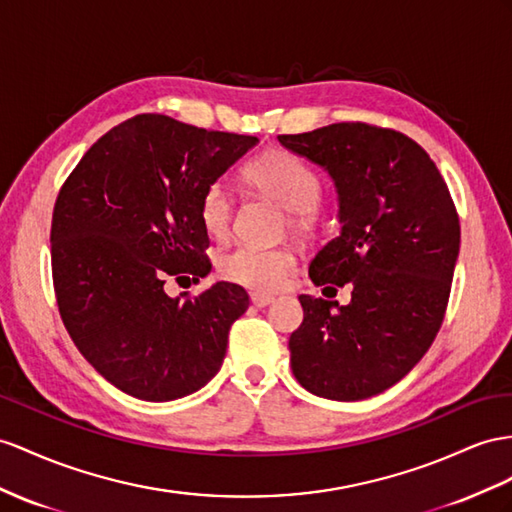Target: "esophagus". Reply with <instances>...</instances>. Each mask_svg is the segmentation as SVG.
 Wrapping results in <instances>:
<instances>
[{
    "label": "esophagus",
    "instance_id": "esophagus-1",
    "mask_svg": "<svg viewBox=\"0 0 512 512\" xmlns=\"http://www.w3.org/2000/svg\"><path fill=\"white\" fill-rule=\"evenodd\" d=\"M274 300V296L272 294H264V292H253L251 294V303L255 305V307H268L270 303Z\"/></svg>",
    "mask_w": 512,
    "mask_h": 512
}]
</instances>
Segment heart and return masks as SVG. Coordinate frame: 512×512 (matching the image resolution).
Here are the masks:
<instances>
[{
    "label": "heart",
    "mask_w": 512,
    "mask_h": 512,
    "mask_svg": "<svg viewBox=\"0 0 512 512\" xmlns=\"http://www.w3.org/2000/svg\"><path fill=\"white\" fill-rule=\"evenodd\" d=\"M244 179L251 188L277 201L292 212V227L303 229L311 220L313 207L322 196V179L303 157L292 151L274 149L257 155L244 168ZM201 225L216 240L227 238L233 225V201L222 183L207 186L201 205ZM227 279L255 290H277L296 268V255L290 248H264L240 244L218 261Z\"/></svg>",
    "instance_id": "b5f03b06"
}]
</instances>
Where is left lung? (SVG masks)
<instances>
[{"label": "left lung", "mask_w": 512, "mask_h": 512, "mask_svg": "<svg viewBox=\"0 0 512 512\" xmlns=\"http://www.w3.org/2000/svg\"><path fill=\"white\" fill-rule=\"evenodd\" d=\"M279 142L335 181L342 231L313 257L311 281L352 285L348 305L298 296L292 372L320 398H372L409 374L441 329L461 246L454 201L430 155L396 129L335 123Z\"/></svg>", "instance_id": "8db88e82"}]
</instances>
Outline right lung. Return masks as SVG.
<instances>
[{"mask_svg": "<svg viewBox=\"0 0 512 512\" xmlns=\"http://www.w3.org/2000/svg\"><path fill=\"white\" fill-rule=\"evenodd\" d=\"M257 142L138 114L101 136L60 188L51 218L60 316L84 359L129 396L177 400L220 370L246 290L218 281L181 300L164 283H199L212 270L201 196Z\"/></svg>", "mask_w": 512, "mask_h": 512, "instance_id": "right-lung-1", "label": "right lung"}]
</instances>
